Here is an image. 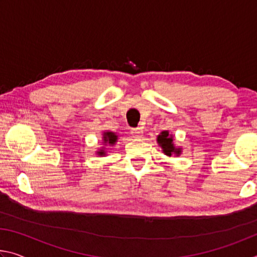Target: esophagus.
<instances>
[{
  "instance_id": "34e87169",
  "label": "esophagus",
  "mask_w": 257,
  "mask_h": 257,
  "mask_svg": "<svg viewBox=\"0 0 257 257\" xmlns=\"http://www.w3.org/2000/svg\"><path fill=\"white\" fill-rule=\"evenodd\" d=\"M143 134H144V133H143V128H141V127L132 129V135H133V137H135V138L143 137Z\"/></svg>"
}]
</instances>
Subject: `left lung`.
Segmentation results:
<instances>
[{"mask_svg":"<svg viewBox=\"0 0 257 257\" xmlns=\"http://www.w3.org/2000/svg\"><path fill=\"white\" fill-rule=\"evenodd\" d=\"M156 142L167 156H179L182 153L181 147L175 145V138H173V135L169 133V130H163L162 133H160L156 137Z\"/></svg>","mask_w":257,"mask_h":257,"instance_id":"8db88e82","label":"left lung"}]
</instances>
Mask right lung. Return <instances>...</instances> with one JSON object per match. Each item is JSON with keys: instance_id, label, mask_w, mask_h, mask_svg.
Returning <instances> with one entry per match:
<instances>
[{"instance_id": "obj_1", "label": "right lung", "mask_w": 257, "mask_h": 257, "mask_svg": "<svg viewBox=\"0 0 257 257\" xmlns=\"http://www.w3.org/2000/svg\"><path fill=\"white\" fill-rule=\"evenodd\" d=\"M119 139V135L114 133V132H108V130H105L102 134V143L103 146H101V149H97V151L95 152L96 155L98 156H105L107 154V151L111 150V147L115 145V143L118 142Z\"/></svg>"}]
</instances>
